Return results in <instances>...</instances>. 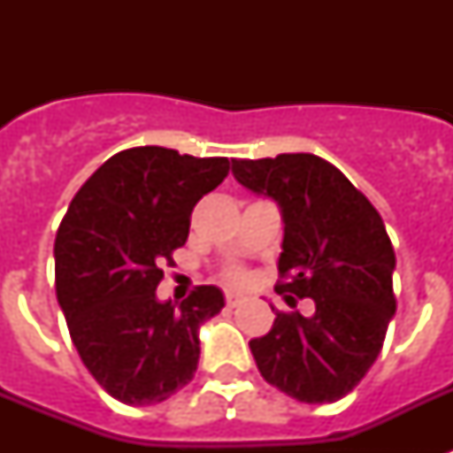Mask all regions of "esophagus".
<instances>
[{
  "label": "esophagus",
  "instance_id": "esophagus-1",
  "mask_svg": "<svg viewBox=\"0 0 453 453\" xmlns=\"http://www.w3.org/2000/svg\"><path fill=\"white\" fill-rule=\"evenodd\" d=\"M240 303H244V294H240V291H227V294H226L227 308H237Z\"/></svg>",
  "mask_w": 453,
  "mask_h": 453
}]
</instances>
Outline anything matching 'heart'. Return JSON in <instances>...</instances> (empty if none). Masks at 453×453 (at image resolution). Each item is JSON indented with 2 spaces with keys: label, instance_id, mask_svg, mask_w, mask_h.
I'll use <instances>...</instances> for the list:
<instances>
[{
  "label": "heart",
  "instance_id": "1",
  "mask_svg": "<svg viewBox=\"0 0 453 453\" xmlns=\"http://www.w3.org/2000/svg\"><path fill=\"white\" fill-rule=\"evenodd\" d=\"M227 277H230V280H234V282H240V280H244V270L230 268V270H227Z\"/></svg>",
  "mask_w": 453,
  "mask_h": 453
}]
</instances>
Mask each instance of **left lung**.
<instances>
[{
  "instance_id": "obj_1",
  "label": "left lung",
  "mask_w": 453,
  "mask_h": 453,
  "mask_svg": "<svg viewBox=\"0 0 453 453\" xmlns=\"http://www.w3.org/2000/svg\"><path fill=\"white\" fill-rule=\"evenodd\" d=\"M233 173L282 206L275 291L291 308L294 296L315 301L312 317L277 310L273 329L249 341L256 366L298 402L341 400L376 362L397 308L383 219L334 164L310 152L233 159Z\"/></svg>"
}]
</instances>
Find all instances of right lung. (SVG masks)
Segmentation results:
<instances>
[{
	"instance_id": "add662e5",
	"label": "right lung",
	"mask_w": 453,
	"mask_h": 453,
	"mask_svg": "<svg viewBox=\"0 0 453 453\" xmlns=\"http://www.w3.org/2000/svg\"><path fill=\"white\" fill-rule=\"evenodd\" d=\"M227 171V157L129 148L91 173L60 220L56 298L84 366L124 404H159L197 372V329L226 305L223 294L204 284L176 305L155 289L195 204Z\"/></svg>"
}]
</instances>
